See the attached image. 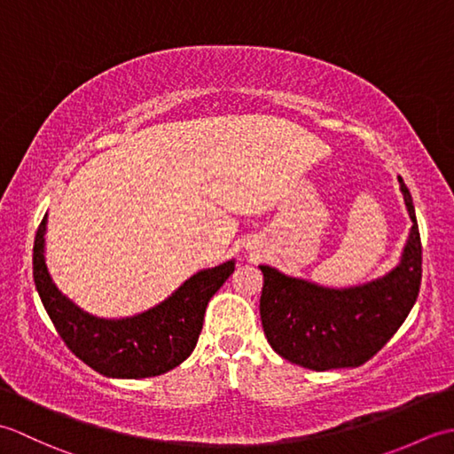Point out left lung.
<instances>
[{"mask_svg": "<svg viewBox=\"0 0 454 454\" xmlns=\"http://www.w3.org/2000/svg\"><path fill=\"white\" fill-rule=\"evenodd\" d=\"M398 179L413 226L402 263L380 281L330 291L262 265L259 314L269 345L283 359L312 371L361 366L408 317L421 285V238L411 195Z\"/></svg>", "mask_w": 454, "mask_h": 454, "instance_id": "8db88e82", "label": "left lung"}]
</instances>
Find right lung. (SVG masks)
<instances>
[{"instance_id": "1", "label": "right lung", "mask_w": 454, "mask_h": 454, "mask_svg": "<svg viewBox=\"0 0 454 454\" xmlns=\"http://www.w3.org/2000/svg\"><path fill=\"white\" fill-rule=\"evenodd\" d=\"M46 216L33 247V277L44 310L78 359L113 379H148L176 369L195 349L207 304L234 271V262L205 269L166 302L127 320H99L82 312L54 286L44 265Z\"/></svg>"}]
</instances>
